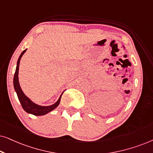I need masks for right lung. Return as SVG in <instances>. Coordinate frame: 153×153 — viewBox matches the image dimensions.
Instances as JSON below:
<instances>
[{"label":"right lung","mask_w":153,"mask_h":153,"mask_svg":"<svg viewBox=\"0 0 153 153\" xmlns=\"http://www.w3.org/2000/svg\"><path fill=\"white\" fill-rule=\"evenodd\" d=\"M26 49H25L24 51L22 52L19 58L17 65H16V68L15 73H14V87L15 89V91L16 94H17L19 100L21 102L22 108H24L25 111L28 113V114H31L35 116H43L48 114V113L51 111L52 110H53L54 108H56L57 106L59 105L60 99H61V96L57 102L55 104H53L51 106H39L37 104H35L34 102H33L31 100L29 99L28 97H26L25 95V94L23 93L22 88H21L19 83V78H18V74H19V63H20V60L21 58L22 57V56L24 55V53L26 52Z\"/></svg>","instance_id":"add662e5"}]
</instances>
